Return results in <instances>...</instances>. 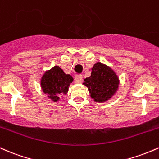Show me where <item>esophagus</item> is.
I'll return each mask as SVG.
<instances>
[{
  "label": "esophagus",
  "mask_w": 159,
  "mask_h": 159,
  "mask_svg": "<svg viewBox=\"0 0 159 159\" xmlns=\"http://www.w3.org/2000/svg\"><path fill=\"white\" fill-rule=\"evenodd\" d=\"M75 82L76 83H81L83 82V76L82 75H76L75 77Z\"/></svg>",
  "instance_id": "1"
}]
</instances>
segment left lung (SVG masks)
Here are the masks:
<instances>
[{
	"instance_id": "1",
	"label": "left lung",
	"mask_w": 159,
	"mask_h": 159,
	"mask_svg": "<svg viewBox=\"0 0 159 159\" xmlns=\"http://www.w3.org/2000/svg\"><path fill=\"white\" fill-rule=\"evenodd\" d=\"M91 97L97 102H104L115 94L119 87V78L110 67L98 62L92 68L89 77L84 80Z\"/></svg>"
}]
</instances>
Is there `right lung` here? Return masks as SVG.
I'll return each instance as SVG.
<instances>
[{"instance_id":"obj_1","label":"right lung","mask_w":159,"mask_h":159,"mask_svg":"<svg viewBox=\"0 0 159 159\" xmlns=\"http://www.w3.org/2000/svg\"><path fill=\"white\" fill-rule=\"evenodd\" d=\"M70 74H65L58 66H55L43 76L41 79V87L45 94L53 101H58V94H66L68 92L69 85L73 82Z\"/></svg>"}]
</instances>
